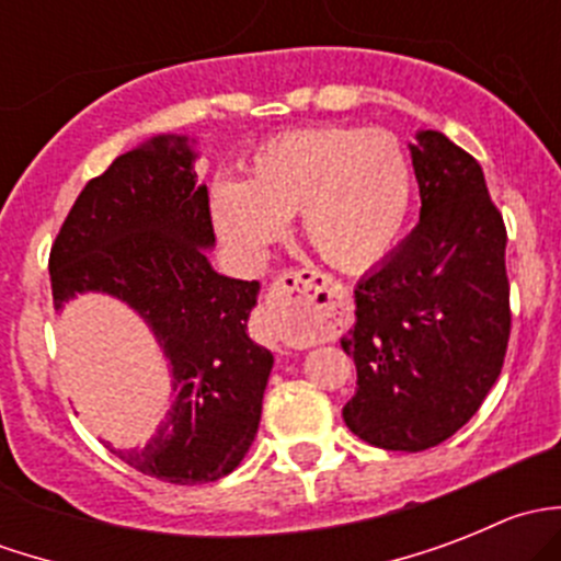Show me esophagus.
<instances>
[{"instance_id":"1","label":"esophagus","mask_w":561,"mask_h":561,"mask_svg":"<svg viewBox=\"0 0 561 561\" xmlns=\"http://www.w3.org/2000/svg\"><path fill=\"white\" fill-rule=\"evenodd\" d=\"M342 287L317 271H290L268 293L271 320L296 336H320L336 320Z\"/></svg>"}]
</instances>
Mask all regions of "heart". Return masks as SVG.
I'll use <instances>...</instances> for the list:
<instances>
[{"mask_svg": "<svg viewBox=\"0 0 561 561\" xmlns=\"http://www.w3.org/2000/svg\"><path fill=\"white\" fill-rule=\"evenodd\" d=\"M415 195V173L393 135L307 127L260 146L244 181L217 179L208 214L219 239L254 268L298 214L307 244L333 268L364 271L396 247Z\"/></svg>", "mask_w": 561, "mask_h": 561, "instance_id": "heart-1", "label": "heart"}]
</instances>
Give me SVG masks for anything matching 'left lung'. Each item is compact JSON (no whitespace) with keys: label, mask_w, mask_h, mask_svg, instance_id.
Instances as JSON below:
<instances>
[{"label":"left lung","mask_w":561,"mask_h":561,"mask_svg":"<svg viewBox=\"0 0 561 561\" xmlns=\"http://www.w3.org/2000/svg\"><path fill=\"white\" fill-rule=\"evenodd\" d=\"M421 222L355 285L344 423L386 450L434 448L478 412L511 339L507 233L483 168L437 129L410 144Z\"/></svg>","instance_id":"obj_1"}]
</instances>
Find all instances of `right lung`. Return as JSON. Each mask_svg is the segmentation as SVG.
<instances>
[{
  "label": "right lung",
  "instance_id": "obj_1",
  "mask_svg": "<svg viewBox=\"0 0 561 561\" xmlns=\"http://www.w3.org/2000/svg\"><path fill=\"white\" fill-rule=\"evenodd\" d=\"M197 140L154 135L89 181L50 249L56 312L87 293L127 304L149 325L171 371V399L149 443L111 448L165 483L233 472L260 426L274 355L249 339L260 282L217 274Z\"/></svg>",
  "mask_w": 561,
  "mask_h": 561
}]
</instances>
